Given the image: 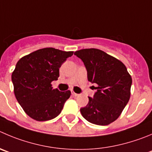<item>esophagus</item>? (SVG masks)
Wrapping results in <instances>:
<instances>
[{
    "instance_id": "1",
    "label": "esophagus",
    "mask_w": 152,
    "mask_h": 152,
    "mask_svg": "<svg viewBox=\"0 0 152 152\" xmlns=\"http://www.w3.org/2000/svg\"><path fill=\"white\" fill-rule=\"evenodd\" d=\"M72 95H73V96H78L79 95V94H77V93H76V92H74V91H72Z\"/></svg>"
}]
</instances>
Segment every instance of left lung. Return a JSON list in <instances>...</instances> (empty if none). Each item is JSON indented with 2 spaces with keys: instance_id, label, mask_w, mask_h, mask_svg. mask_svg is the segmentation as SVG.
Returning <instances> with one entry per match:
<instances>
[{
  "instance_id": "8db88e82",
  "label": "left lung",
  "mask_w": 152,
  "mask_h": 152,
  "mask_svg": "<svg viewBox=\"0 0 152 152\" xmlns=\"http://www.w3.org/2000/svg\"><path fill=\"white\" fill-rule=\"evenodd\" d=\"M84 63L88 80L96 83L97 92L80 108L85 119L98 125H107L121 115L131 97L132 78L122 62L96 48L75 52Z\"/></svg>"
}]
</instances>
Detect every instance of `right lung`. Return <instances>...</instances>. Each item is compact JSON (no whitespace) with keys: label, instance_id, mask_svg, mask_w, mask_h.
Wrapping results in <instances>:
<instances>
[{"label":"right lung","instance_id":"1","mask_svg":"<svg viewBox=\"0 0 152 152\" xmlns=\"http://www.w3.org/2000/svg\"><path fill=\"white\" fill-rule=\"evenodd\" d=\"M74 51L53 48L39 49L21 57L12 74L14 93L24 112L39 122L50 120L61 113L71 91L53 89L59 69Z\"/></svg>","mask_w":152,"mask_h":152}]
</instances>
